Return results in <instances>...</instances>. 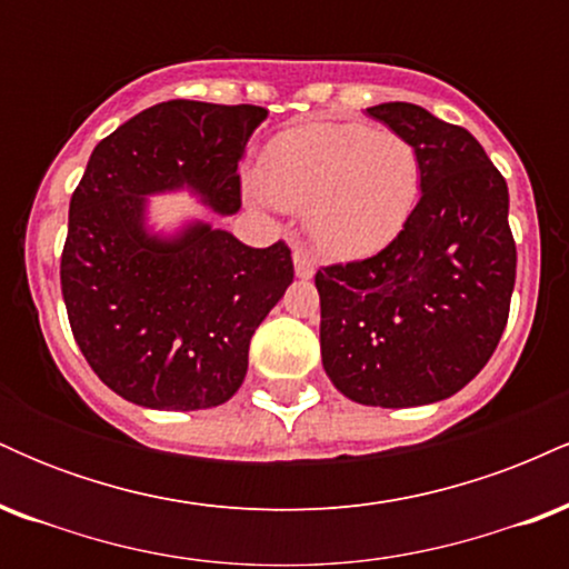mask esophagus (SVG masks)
<instances>
[{
    "label": "esophagus",
    "instance_id": "obj_1",
    "mask_svg": "<svg viewBox=\"0 0 569 569\" xmlns=\"http://www.w3.org/2000/svg\"><path fill=\"white\" fill-rule=\"evenodd\" d=\"M293 272H297V278L302 280L316 276V262H312V257L305 251V248H293Z\"/></svg>",
    "mask_w": 569,
    "mask_h": 569
}]
</instances>
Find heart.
<instances>
[{
    "label": "heart",
    "mask_w": 569,
    "mask_h": 569,
    "mask_svg": "<svg viewBox=\"0 0 569 569\" xmlns=\"http://www.w3.org/2000/svg\"><path fill=\"white\" fill-rule=\"evenodd\" d=\"M259 187L305 211L310 240L335 257L380 251L401 234L422 192L415 143L361 122H310L267 143Z\"/></svg>",
    "instance_id": "heart-1"
}]
</instances>
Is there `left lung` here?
Listing matches in <instances>:
<instances>
[{"label":"left lung","mask_w":569,"mask_h":569,"mask_svg":"<svg viewBox=\"0 0 569 569\" xmlns=\"http://www.w3.org/2000/svg\"><path fill=\"white\" fill-rule=\"evenodd\" d=\"M367 114L415 143L422 194L377 257L318 270L323 371L363 407H426L466 388L506 329L508 187L466 128L407 101Z\"/></svg>","instance_id":"1"}]
</instances>
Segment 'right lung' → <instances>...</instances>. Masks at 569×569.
<instances>
[{
    "instance_id": "1",
    "label": "right lung",
    "mask_w": 569,
    "mask_h": 569,
    "mask_svg": "<svg viewBox=\"0 0 569 569\" xmlns=\"http://www.w3.org/2000/svg\"><path fill=\"white\" fill-rule=\"evenodd\" d=\"M267 109L166 101L90 154L69 202L61 291L84 361L136 407L211 409L246 380L248 345L293 280L286 243L251 248L211 221L158 230L154 194L240 211L238 160Z\"/></svg>"
}]
</instances>
